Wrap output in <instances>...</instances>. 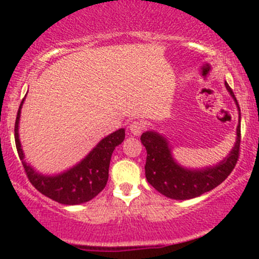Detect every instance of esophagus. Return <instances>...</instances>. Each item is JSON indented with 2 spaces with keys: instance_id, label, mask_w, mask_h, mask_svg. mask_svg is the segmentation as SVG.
I'll return each mask as SVG.
<instances>
[{
  "instance_id": "1",
  "label": "esophagus",
  "mask_w": 259,
  "mask_h": 259,
  "mask_svg": "<svg viewBox=\"0 0 259 259\" xmlns=\"http://www.w3.org/2000/svg\"><path fill=\"white\" fill-rule=\"evenodd\" d=\"M129 129H130V132H132V134H134V135L139 136L140 134L142 133V130H144V124H142L141 121L135 120V121H133L132 124H130Z\"/></svg>"
}]
</instances>
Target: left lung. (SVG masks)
<instances>
[{
  "instance_id": "left-lung-1",
  "label": "left lung",
  "mask_w": 259,
  "mask_h": 259,
  "mask_svg": "<svg viewBox=\"0 0 259 259\" xmlns=\"http://www.w3.org/2000/svg\"><path fill=\"white\" fill-rule=\"evenodd\" d=\"M225 86L237 105L236 97L228 82H225ZM240 127L241 126L239 124L236 130V144L227 158L215 167L202 170H190L180 167L171 157L167 140L157 133H144L140 140L147 151L145 164L147 181L157 191L173 200H190L210 191L227 179L239 160L241 144Z\"/></svg>"
}]
</instances>
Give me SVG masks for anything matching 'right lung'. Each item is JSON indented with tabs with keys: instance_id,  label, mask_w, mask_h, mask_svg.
<instances>
[{
	"instance_id": "1",
	"label": "right lung",
	"mask_w": 259,
	"mask_h": 259,
	"mask_svg": "<svg viewBox=\"0 0 259 259\" xmlns=\"http://www.w3.org/2000/svg\"><path fill=\"white\" fill-rule=\"evenodd\" d=\"M24 100L20 102L14 125V140L18 156L23 162L24 171L31 185L38 192L62 204H80L92 200L105 189L108 180L109 162L114 148L120 145L125 138V130L119 129L107 138L101 140L96 147L85 157L79 164L56 177H45L36 173L30 165L24 162L18 124H19L20 109Z\"/></svg>"
}]
</instances>
